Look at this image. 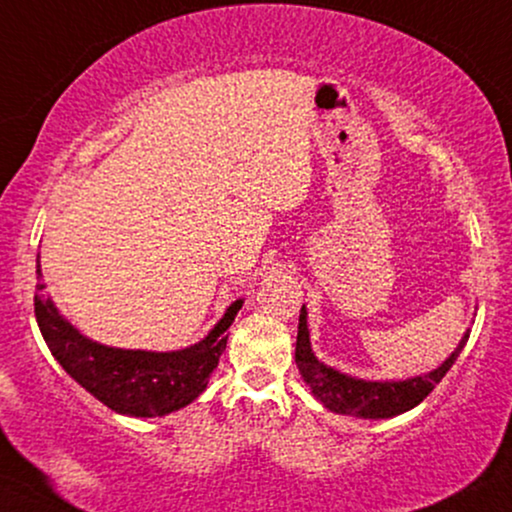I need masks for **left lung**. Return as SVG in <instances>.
Instances as JSON below:
<instances>
[{
    "label": "left lung",
    "mask_w": 512,
    "mask_h": 512,
    "mask_svg": "<svg viewBox=\"0 0 512 512\" xmlns=\"http://www.w3.org/2000/svg\"><path fill=\"white\" fill-rule=\"evenodd\" d=\"M470 335L465 333L451 357L437 366L435 371L416 375L406 380H361L345 375L335 368L326 366L314 357L312 342H309L307 328V309H300V326H297V345H295V364L300 368L304 383L312 387V394L321 401L326 409L342 416L357 418H392L399 413L413 409L439 385V380L449 373L454 361L461 354Z\"/></svg>",
    "instance_id": "obj_1"
}]
</instances>
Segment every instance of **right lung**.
<instances>
[{
    "label": "right lung",
    "instance_id": "add662e5",
    "mask_svg": "<svg viewBox=\"0 0 512 512\" xmlns=\"http://www.w3.org/2000/svg\"><path fill=\"white\" fill-rule=\"evenodd\" d=\"M37 257L35 316L51 354L75 383H80L101 404L122 416L155 418L184 409L208 387L212 371L226 349V331L234 323L243 300L226 309L217 326L196 345L177 352H146L99 345L82 335L58 314L56 304L42 290Z\"/></svg>",
    "mask_w": 512,
    "mask_h": 512
}]
</instances>
